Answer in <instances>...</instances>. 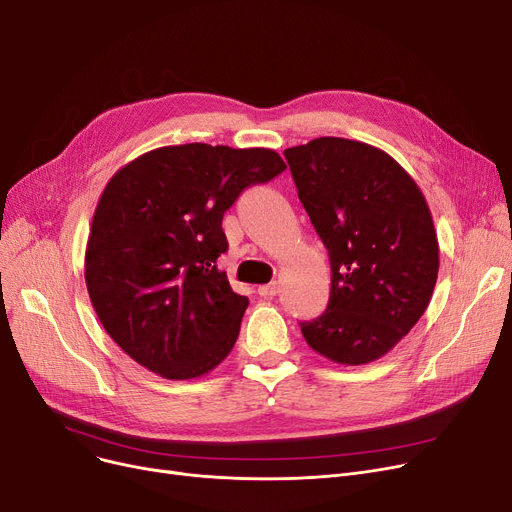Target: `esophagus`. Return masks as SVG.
<instances>
[{"label": "esophagus", "instance_id": "esophagus-1", "mask_svg": "<svg viewBox=\"0 0 512 512\" xmlns=\"http://www.w3.org/2000/svg\"><path fill=\"white\" fill-rule=\"evenodd\" d=\"M257 292L261 294L263 299H272V297H276V294L280 292V284H278V282L263 284V286H259V288H257Z\"/></svg>", "mask_w": 512, "mask_h": 512}]
</instances>
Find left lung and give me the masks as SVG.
<instances>
[{"instance_id": "obj_1", "label": "left lung", "mask_w": 512, "mask_h": 512, "mask_svg": "<svg viewBox=\"0 0 512 512\" xmlns=\"http://www.w3.org/2000/svg\"><path fill=\"white\" fill-rule=\"evenodd\" d=\"M284 157L332 265L328 309L301 332L334 363L380 359L417 324L438 280L440 247L421 188L361 141L321 137Z\"/></svg>"}]
</instances>
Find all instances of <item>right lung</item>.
<instances>
[{"label": "right lung", "instance_id": "right-lung-1", "mask_svg": "<svg viewBox=\"0 0 512 512\" xmlns=\"http://www.w3.org/2000/svg\"><path fill=\"white\" fill-rule=\"evenodd\" d=\"M286 170L274 149L159 147L103 188L85 253V282L105 332L166 380L218 367L238 338L249 299L230 288L226 209L251 184Z\"/></svg>", "mask_w": 512, "mask_h": 512}]
</instances>
